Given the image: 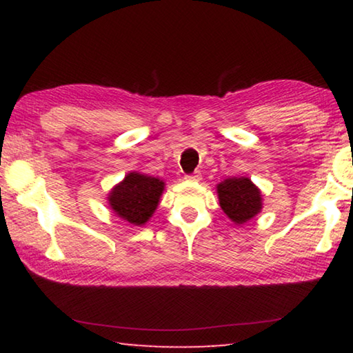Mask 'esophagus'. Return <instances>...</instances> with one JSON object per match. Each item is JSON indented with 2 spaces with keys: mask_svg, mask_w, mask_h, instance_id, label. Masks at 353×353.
Segmentation results:
<instances>
[{
  "mask_svg": "<svg viewBox=\"0 0 353 353\" xmlns=\"http://www.w3.org/2000/svg\"><path fill=\"white\" fill-rule=\"evenodd\" d=\"M185 179H187V181H190V182H199L202 176H201V172H193V174L185 176Z\"/></svg>",
  "mask_w": 353,
  "mask_h": 353,
  "instance_id": "esophagus-1",
  "label": "esophagus"
}]
</instances>
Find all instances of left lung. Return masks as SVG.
Segmentation results:
<instances>
[{
  "mask_svg": "<svg viewBox=\"0 0 353 353\" xmlns=\"http://www.w3.org/2000/svg\"><path fill=\"white\" fill-rule=\"evenodd\" d=\"M219 205L235 225L254 219L263 208L260 188L249 177H229L216 185Z\"/></svg>",
  "mask_w": 353,
  "mask_h": 353,
  "instance_id": "1",
  "label": "left lung"
}]
</instances>
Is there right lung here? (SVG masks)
<instances>
[{
  "mask_svg": "<svg viewBox=\"0 0 353 353\" xmlns=\"http://www.w3.org/2000/svg\"><path fill=\"white\" fill-rule=\"evenodd\" d=\"M165 191V182L159 177L130 171L107 194L110 210L130 225H145L157 210Z\"/></svg>",
  "mask_w": 353,
  "mask_h": 353,
  "instance_id": "right-lung-1",
  "label": "right lung"
}]
</instances>
